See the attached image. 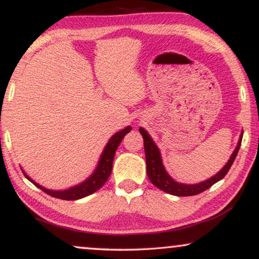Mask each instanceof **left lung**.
I'll use <instances>...</instances> for the list:
<instances>
[{
    "instance_id": "8db88e82",
    "label": "left lung",
    "mask_w": 259,
    "mask_h": 259,
    "mask_svg": "<svg viewBox=\"0 0 259 259\" xmlns=\"http://www.w3.org/2000/svg\"><path fill=\"white\" fill-rule=\"evenodd\" d=\"M139 131L141 136L144 138L148 179H150L151 183L153 184L154 186H157L158 189H160L161 191H165V192H167L169 194H173V196H179V197L196 196V194H199L201 192H204L205 190L210 189L213 184L224 178L226 173L229 172L230 167L232 166L233 161H235L237 153H238L239 151L240 144H242V138H243V136H240V139L238 141V145H237L236 150L233 151L231 158H230L228 164L222 168V171H219L214 177H212V178H210L208 180H205V182L200 184H196V185H185V184L175 182V180L167 175V172L165 171L164 166H162L160 152H159L158 147L155 146V144L153 143V140H152L150 134H148L144 128H139Z\"/></svg>"
}]
</instances>
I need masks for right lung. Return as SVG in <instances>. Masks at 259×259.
I'll return each instance as SVG.
<instances>
[{"mask_svg":"<svg viewBox=\"0 0 259 259\" xmlns=\"http://www.w3.org/2000/svg\"><path fill=\"white\" fill-rule=\"evenodd\" d=\"M131 130L132 128H131L130 126L126 127L125 130L115 133L114 136L111 138V140L108 141L107 145H106L105 151L101 155L100 162H99L95 172L91 176V178H88L86 182L80 184V185L72 187V189L66 190V191H51V190H47V189H45V187L40 186L36 183H34L33 180H31L30 178H28L27 176L26 177L30 180L31 183L34 184V185H36L38 189H41L42 191H44V192H46L47 194H49V196H52L54 198H59V199L76 200V199H80V198L90 196V194L94 193L95 191H98L106 182H107L108 177L111 176V172H112L113 159H114L116 148H118L120 143L122 141L123 137H125Z\"/></svg>","mask_w":259,"mask_h":259,"instance_id":"obj_1","label":"right lung"}]
</instances>
